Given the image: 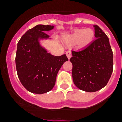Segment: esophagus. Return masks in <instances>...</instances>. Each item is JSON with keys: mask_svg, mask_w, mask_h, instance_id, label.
I'll use <instances>...</instances> for the list:
<instances>
[{"mask_svg": "<svg viewBox=\"0 0 122 122\" xmlns=\"http://www.w3.org/2000/svg\"><path fill=\"white\" fill-rule=\"evenodd\" d=\"M66 54L68 59H69L71 58V52L70 51H66Z\"/></svg>", "mask_w": 122, "mask_h": 122, "instance_id": "1", "label": "esophagus"}]
</instances>
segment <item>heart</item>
I'll list each match as a JSON object with an SVG mask.
<instances>
[{
  "label": "heart",
  "mask_w": 122,
  "mask_h": 122,
  "mask_svg": "<svg viewBox=\"0 0 122 122\" xmlns=\"http://www.w3.org/2000/svg\"><path fill=\"white\" fill-rule=\"evenodd\" d=\"M95 38V31L91 28L77 29L72 34L64 38V42L69 45L78 43L79 47L86 48L92 43Z\"/></svg>",
  "instance_id": "obj_1"
}]
</instances>
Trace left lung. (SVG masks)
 I'll return each mask as SVG.
<instances>
[{"mask_svg":"<svg viewBox=\"0 0 122 122\" xmlns=\"http://www.w3.org/2000/svg\"><path fill=\"white\" fill-rule=\"evenodd\" d=\"M96 39L80 51H72L74 84L82 91L94 92L107 85L113 71V53L109 39L97 25H94Z\"/></svg>","mask_w":122,"mask_h":122,"instance_id":"left-lung-1","label":"left lung"}]
</instances>
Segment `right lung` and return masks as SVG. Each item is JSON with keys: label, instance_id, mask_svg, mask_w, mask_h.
<instances>
[{"label": "right lung", "instance_id": "obj_1", "mask_svg": "<svg viewBox=\"0 0 122 122\" xmlns=\"http://www.w3.org/2000/svg\"><path fill=\"white\" fill-rule=\"evenodd\" d=\"M53 28V25H37L26 31L17 44V75L21 84L31 93L42 94L51 91L58 71L68 60L66 55H51L41 45V40L50 39L46 31Z\"/></svg>", "mask_w": 122, "mask_h": 122}]
</instances>
